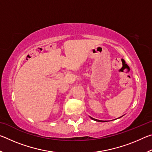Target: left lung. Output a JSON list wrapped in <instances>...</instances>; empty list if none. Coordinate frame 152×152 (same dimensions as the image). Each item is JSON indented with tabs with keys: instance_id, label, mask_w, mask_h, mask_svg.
<instances>
[{
	"instance_id": "left-lung-1",
	"label": "left lung",
	"mask_w": 152,
	"mask_h": 152,
	"mask_svg": "<svg viewBox=\"0 0 152 152\" xmlns=\"http://www.w3.org/2000/svg\"><path fill=\"white\" fill-rule=\"evenodd\" d=\"M92 119H93L94 121H99V122H105V121H101V120H97V119H93V118L91 117Z\"/></svg>"
}]
</instances>
